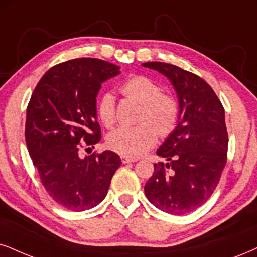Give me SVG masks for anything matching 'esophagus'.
<instances>
[{
  "instance_id": "esophagus-1",
  "label": "esophagus",
  "mask_w": 257,
  "mask_h": 257,
  "mask_svg": "<svg viewBox=\"0 0 257 257\" xmlns=\"http://www.w3.org/2000/svg\"><path fill=\"white\" fill-rule=\"evenodd\" d=\"M121 162H122L123 164H126V163H132V162H136V160H134V158L126 157V156H121Z\"/></svg>"
}]
</instances>
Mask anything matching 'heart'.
I'll return each instance as SVG.
<instances>
[{
    "label": "heart",
    "instance_id": "heart-1",
    "mask_svg": "<svg viewBox=\"0 0 257 257\" xmlns=\"http://www.w3.org/2000/svg\"><path fill=\"white\" fill-rule=\"evenodd\" d=\"M121 93L143 104L134 127L120 126L107 136V145L126 157H139L156 143L157 135L167 137L175 130L180 118V106L175 97L163 94L157 83L147 76H132L123 82ZM97 118L106 127L116 120L115 101L110 93L103 94L97 103Z\"/></svg>",
    "mask_w": 257,
    "mask_h": 257
}]
</instances>
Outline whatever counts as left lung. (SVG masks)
<instances>
[{"mask_svg":"<svg viewBox=\"0 0 257 257\" xmlns=\"http://www.w3.org/2000/svg\"><path fill=\"white\" fill-rule=\"evenodd\" d=\"M143 66L166 75L180 101V120L157 150L169 163H155L145 183L149 201L167 213L182 216L213 194L227 161L225 112L207 82L179 66L148 62Z\"/></svg>","mask_w":257,"mask_h":257,"instance_id":"1","label":"left lung"}]
</instances>
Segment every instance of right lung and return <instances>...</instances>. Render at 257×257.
I'll use <instances>...</instances> for the list:
<instances>
[{
    "instance_id": "add662e5",
    "label": "right lung",
    "mask_w": 257,
    "mask_h": 257,
    "mask_svg": "<svg viewBox=\"0 0 257 257\" xmlns=\"http://www.w3.org/2000/svg\"><path fill=\"white\" fill-rule=\"evenodd\" d=\"M118 74L119 66L101 59H71L46 71L28 102V153L47 194L65 210L99 205L121 164L109 150L81 156L82 149H94L101 139L96 120L101 83Z\"/></svg>"
}]
</instances>
